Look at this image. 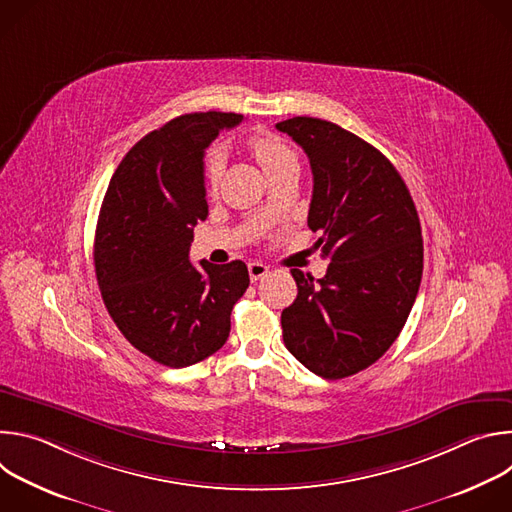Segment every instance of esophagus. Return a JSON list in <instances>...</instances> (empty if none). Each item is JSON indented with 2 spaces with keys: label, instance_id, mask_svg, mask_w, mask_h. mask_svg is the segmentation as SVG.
<instances>
[{
  "label": "esophagus",
  "instance_id": "1",
  "mask_svg": "<svg viewBox=\"0 0 512 512\" xmlns=\"http://www.w3.org/2000/svg\"><path fill=\"white\" fill-rule=\"evenodd\" d=\"M267 273H269V267H267V265H263V263H257V261L249 263V277H251V281H257V279L265 277Z\"/></svg>",
  "mask_w": 512,
  "mask_h": 512
}]
</instances>
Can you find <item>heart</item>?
<instances>
[{"instance_id":"b5f03b06","label":"heart","mask_w":512,"mask_h":512,"mask_svg":"<svg viewBox=\"0 0 512 512\" xmlns=\"http://www.w3.org/2000/svg\"><path fill=\"white\" fill-rule=\"evenodd\" d=\"M247 148L253 154V158L259 162L263 172L269 176V180L289 168H298V160L294 150L275 133L257 131L247 139ZM225 160L218 152H208L204 158V176L208 188H216L218 180L223 176Z\"/></svg>"}]
</instances>
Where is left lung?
Returning <instances> with one entry per match:
<instances>
[{"label": "left lung", "instance_id": "obj_1", "mask_svg": "<svg viewBox=\"0 0 512 512\" xmlns=\"http://www.w3.org/2000/svg\"><path fill=\"white\" fill-rule=\"evenodd\" d=\"M306 152L314 176L308 227L322 237V279L291 269L298 298L281 312L285 348L322 379L377 362L403 330L423 273L413 198L371 143L316 117L275 125Z\"/></svg>", "mask_w": 512, "mask_h": 512}]
</instances>
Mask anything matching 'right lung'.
<instances>
[{"label":"right lung","instance_id":"right-lung-1","mask_svg":"<svg viewBox=\"0 0 512 512\" xmlns=\"http://www.w3.org/2000/svg\"><path fill=\"white\" fill-rule=\"evenodd\" d=\"M237 113H188L141 137L115 170L95 231L105 308L145 356L184 369L221 348L249 287L243 261L190 263L194 227L208 216L204 150Z\"/></svg>","mask_w":512,"mask_h":512}]
</instances>
